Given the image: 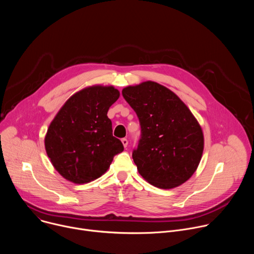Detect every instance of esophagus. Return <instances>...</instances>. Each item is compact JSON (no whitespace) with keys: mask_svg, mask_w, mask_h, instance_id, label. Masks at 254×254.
<instances>
[{"mask_svg":"<svg viewBox=\"0 0 254 254\" xmlns=\"http://www.w3.org/2000/svg\"><path fill=\"white\" fill-rule=\"evenodd\" d=\"M122 142H123V144H124V147H125V148H127V147L128 140H127V138H122Z\"/></svg>","mask_w":254,"mask_h":254,"instance_id":"34e87169","label":"esophagus"}]
</instances>
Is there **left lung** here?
<instances>
[{
    "label": "left lung",
    "mask_w": 254,
    "mask_h": 254,
    "mask_svg": "<svg viewBox=\"0 0 254 254\" xmlns=\"http://www.w3.org/2000/svg\"><path fill=\"white\" fill-rule=\"evenodd\" d=\"M123 96L140 124V138L132 151L139 175L161 189L185 183L197 170L204 150L202 128L188 106L154 81L127 86Z\"/></svg>",
    "instance_id": "8db88e82"
}]
</instances>
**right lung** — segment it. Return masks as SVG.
Instances as JSON below:
<instances>
[{"label": "right lung", "instance_id": "right-lung-1", "mask_svg": "<svg viewBox=\"0 0 254 254\" xmlns=\"http://www.w3.org/2000/svg\"><path fill=\"white\" fill-rule=\"evenodd\" d=\"M114 86L93 85L70 96L51 122L45 150L55 170L74 184L89 183L124 151L113 135L110 107L119 99Z\"/></svg>", "mask_w": 254, "mask_h": 254}]
</instances>
